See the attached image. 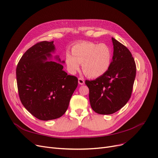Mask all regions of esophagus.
I'll use <instances>...</instances> for the list:
<instances>
[{
    "label": "esophagus",
    "instance_id": "obj_1",
    "mask_svg": "<svg viewBox=\"0 0 158 158\" xmlns=\"http://www.w3.org/2000/svg\"><path fill=\"white\" fill-rule=\"evenodd\" d=\"M78 83H79V84H80V85H83V84H84V83H85V81H84V80L83 78H78Z\"/></svg>",
    "mask_w": 158,
    "mask_h": 158
}]
</instances>
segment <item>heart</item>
<instances>
[{
  "instance_id": "1",
  "label": "heart",
  "mask_w": 158,
  "mask_h": 158,
  "mask_svg": "<svg viewBox=\"0 0 158 158\" xmlns=\"http://www.w3.org/2000/svg\"><path fill=\"white\" fill-rule=\"evenodd\" d=\"M111 57V48L106 44L83 41L76 44L72 53L66 52L65 62L70 73L78 71L82 64L84 73L89 77L97 78L108 70Z\"/></svg>"
}]
</instances>
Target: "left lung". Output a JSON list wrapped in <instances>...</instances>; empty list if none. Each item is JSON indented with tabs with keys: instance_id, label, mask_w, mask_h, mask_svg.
<instances>
[{
	"instance_id": "left-lung-1",
	"label": "left lung",
	"mask_w": 158,
	"mask_h": 158,
	"mask_svg": "<svg viewBox=\"0 0 158 158\" xmlns=\"http://www.w3.org/2000/svg\"><path fill=\"white\" fill-rule=\"evenodd\" d=\"M112 42L113 56L108 70L95 80L85 81L93 110L102 115L113 114L128 102L136 74L130 50L113 37Z\"/></svg>"
}]
</instances>
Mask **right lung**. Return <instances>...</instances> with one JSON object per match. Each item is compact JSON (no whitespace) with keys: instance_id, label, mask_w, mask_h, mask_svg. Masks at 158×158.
Instances as JSON below:
<instances>
[{"instance_id":"obj_1","label":"right lung","mask_w":158,"mask_h":158,"mask_svg":"<svg viewBox=\"0 0 158 158\" xmlns=\"http://www.w3.org/2000/svg\"><path fill=\"white\" fill-rule=\"evenodd\" d=\"M54 41H41L28 49L16 69L21 103L41 121L60 118L67 111L78 85V78L67 75L61 64L47 61L55 50ZM56 58L61 63L58 56Z\"/></svg>"}]
</instances>
